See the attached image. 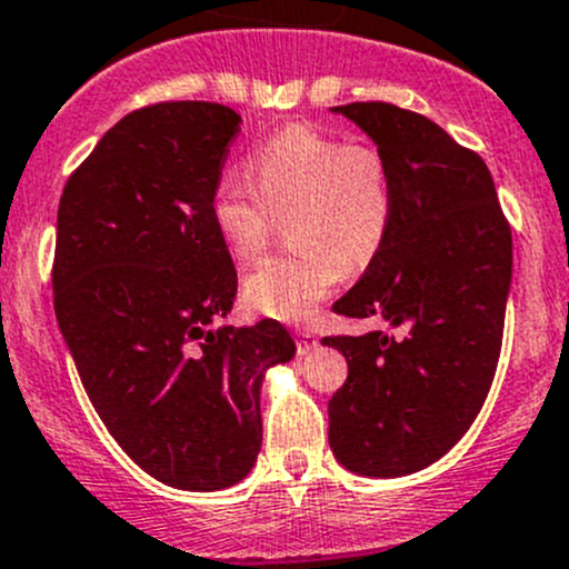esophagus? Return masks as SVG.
I'll list each match as a JSON object with an SVG mask.
<instances>
[{"mask_svg": "<svg viewBox=\"0 0 569 569\" xmlns=\"http://www.w3.org/2000/svg\"><path fill=\"white\" fill-rule=\"evenodd\" d=\"M295 336H297V352H300V355H306L308 349L317 347V332L308 330V327H300Z\"/></svg>", "mask_w": 569, "mask_h": 569, "instance_id": "34e87169", "label": "esophagus"}]
</instances>
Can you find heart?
Wrapping results in <instances>:
<instances>
[{"label":"heart","instance_id":"obj_1","mask_svg":"<svg viewBox=\"0 0 569 569\" xmlns=\"http://www.w3.org/2000/svg\"><path fill=\"white\" fill-rule=\"evenodd\" d=\"M228 173L211 192V222L237 261H250L274 220H286L283 256L263 258L244 278V300L280 321L311 317L341 274L377 261L393 226V176L380 148L347 142L311 126H289Z\"/></svg>","mask_w":569,"mask_h":569}]
</instances>
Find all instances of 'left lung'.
<instances>
[{
	"mask_svg": "<svg viewBox=\"0 0 569 569\" xmlns=\"http://www.w3.org/2000/svg\"><path fill=\"white\" fill-rule=\"evenodd\" d=\"M393 176V226L363 278L332 306L391 332L325 336L349 363L327 405L330 449L360 476H407L446 455L479 416L503 341L512 228L485 159L423 114L388 101L332 107Z\"/></svg>",
	"mask_w": 569,
	"mask_h": 569,
	"instance_id": "left-lung-1",
	"label": "left lung"
}]
</instances>
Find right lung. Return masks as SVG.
<instances>
[{
    "label": "right lung",
    "mask_w": 569,
    "mask_h": 569,
    "mask_svg": "<svg viewBox=\"0 0 569 569\" xmlns=\"http://www.w3.org/2000/svg\"><path fill=\"white\" fill-rule=\"evenodd\" d=\"M239 123L214 101L134 109L73 170L57 209L54 313L84 391L120 449L181 490L250 473L258 380L295 358L274 319L211 330L237 297L211 192Z\"/></svg>",
    "instance_id": "obj_1"
}]
</instances>
